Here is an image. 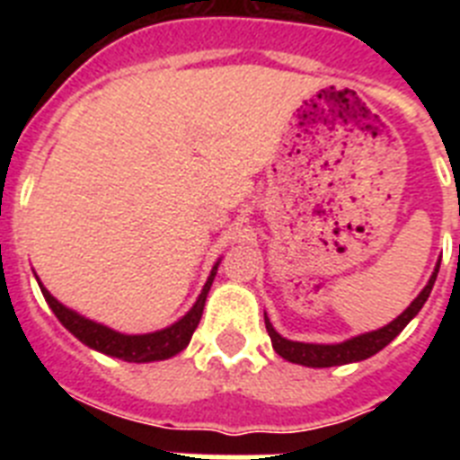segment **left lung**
<instances>
[{
	"instance_id": "8db88e82",
	"label": "left lung",
	"mask_w": 460,
	"mask_h": 460,
	"mask_svg": "<svg viewBox=\"0 0 460 460\" xmlns=\"http://www.w3.org/2000/svg\"><path fill=\"white\" fill-rule=\"evenodd\" d=\"M438 271H440V260H438L436 270L430 274L429 283H426L424 290L414 296V302L405 308L396 320H392L385 327L376 329V332H367V334L352 336V339L343 341V343H302V341H290L286 336H280L274 329V324L270 323L265 313V327L267 334L271 339V348L276 350V355H280L286 361L292 364H299V367H311V368H329V367H343V364H352V361L368 359V357L377 355V352L385 348V345L392 343L401 332L405 329V324L421 311V306L429 299L430 290H433V283L438 279Z\"/></svg>"
}]
</instances>
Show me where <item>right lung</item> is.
Returning <instances> with one entry per match:
<instances>
[{
    "label": "right lung",
    "instance_id": "right-lung-1",
    "mask_svg": "<svg viewBox=\"0 0 460 460\" xmlns=\"http://www.w3.org/2000/svg\"><path fill=\"white\" fill-rule=\"evenodd\" d=\"M221 262V260H218ZM218 262L211 267V274L207 279V283L202 286V292L198 295L195 304L190 306V311L186 313L184 318H180L177 323H172L170 327L158 329L152 334H121L115 329L105 327L101 323H93V320L84 318L80 313H75L73 308L64 306L62 302H57L55 296L43 288V283L39 280V288L46 296L48 306L52 308V313L57 315V320L64 324V327L71 332L80 343H84L87 348L96 352H103L108 357H117V359L124 361H136V364H147V361H164L170 357L180 355L186 345L190 343V336H193L195 327L200 323L202 311H205L207 295H209V288L214 283V276H217Z\"/></svg>",
    "mask_w": 460,
    "mask_h": 460
}]
</instances>
